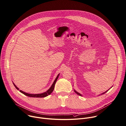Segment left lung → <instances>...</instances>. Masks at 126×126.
I'll list each match as a JSON object with an SVG mask.
<instances>
[{
	"instance_id": "left-lung-1",
	"label": "left lung",
	"mask_w": 126,
	"mask_h": 126,
	"mask_svg": "<svg viewBox=\"0 0 126 126\" xmlns=\"http://www.w3.org/2000/svg\"><path fill=\"white\" fill-rule=\"evenodd\" d=\"M74 91H75V93H76V94H78V95H81V94H79V93H78V92H76V91H75V90H74ZM107 91H108H108H106V92H104V93H103V94H105V93H106V92H107Z\"/></svg>"
}]
</instances>
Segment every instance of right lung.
<instances>
[{
	"label": "right lung",
	"instance_id": "add662e5",
	"mask_svg": "<svg viewBox=\"0 0 126 126\" xmlns=\"http://www.w3.org/2000/svg\"><path fill=\"white\" fill-rule=\"evenodd\" d=\"M59 74L58 75V76H57V77L54 80L53 84L52 85V86H51V87L49 89V90H48L46 92H45L44 93H42V94H27V93H26L21 90H19L20 92H21V93H22L23 94H24V95H27L28 96H30V97H46L48 95H49L54 90V85H55V83L56 82V81H57L58 78H59ZM14 86H15V87L16 88V89L17 90H19V89L13 83Z\"/></svg>",
	"mask_w": 126,
	"mask_h": 126
}]
</instances>
